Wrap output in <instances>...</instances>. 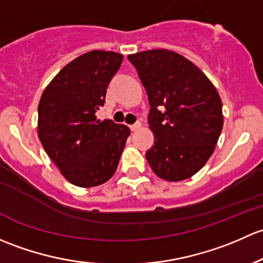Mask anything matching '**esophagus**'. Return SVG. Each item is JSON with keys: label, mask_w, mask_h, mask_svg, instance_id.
<instances>
[{"label": "esophagus", "mask_w": 263, "mask_h": 263, "mask_svg": "<svg viewBox=\"0 0 263 263\" xmlns=\"http://www.w3.org/2000/svg\"><path fill=\"white\" fill-rule=\"evenodd\" d=\"M140 125H142V124H140V121H137V123L132 124V125H130V129H132L133 132H135V130H137L138 128H140Z\"/></svg>", "instance_id": "1"}]
</instances>
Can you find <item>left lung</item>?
Here are the masks:
<instances>
[{
  "instance_id": "8db88e82",
  "label": "left lung",
  "mask_w": 263,
  "mask_h": 263,
  "mask_svg": "<svg viewBox=\"0 0 263 263\" xmlns=\"http://www.w3.org/2000/svg\"><path fill=\"white\" fill-rule=\"evenodd\" d=\"M148 95L154 145L145 157L158 177L181 181L204 167L223 128L218 91L192 62L167 49L128 55Z\"/></svg>"
}]
</instances>
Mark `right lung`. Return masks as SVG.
Segmentation results:
<instances>
[{
	"instance_id": "obj_1",
	"label": "right lung",
	"mask_w": 263,
	"mask_h": 263,
	"mask_svg": "<svg viewBox=\"0 0 263 263\" xmlns=\"http://www.w3.org/2000/svg\"><path fill=\"white\" fill-rule=\"evenodd\" d=\"M123 55L92 50L67 64L51 80L37 106V134L62 175L76 186L106 182L118 168L130 130L95 114L105 104Z\"/></svg>"
}]
</instances>
